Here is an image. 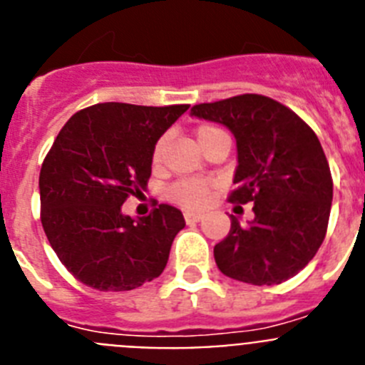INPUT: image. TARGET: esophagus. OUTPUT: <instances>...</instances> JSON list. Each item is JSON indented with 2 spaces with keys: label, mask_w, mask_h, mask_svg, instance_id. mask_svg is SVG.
<instances>
[{
  "label": "esophagus",
  "mask_w": 365,
  "mask_h": 365,
  "mask_svg": "<svg viewBox=\"0 0 365 365\" xmlns=\"http://www.w3.org/2000/svg\"><path fill=\"white\" fill-rule=\"evenodd\" d=\"M202 219V214L199 212H185V221L186 222H197Z\"/></svg>",
  "instance_id": "34e87169"
}]
</instances>
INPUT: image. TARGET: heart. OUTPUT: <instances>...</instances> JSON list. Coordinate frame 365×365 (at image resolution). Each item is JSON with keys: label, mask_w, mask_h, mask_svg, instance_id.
I'll return each mask as SVG.
<instances>
[{"label": "heart", "mask_w": 365, "mask_h": 365, "mask_svg": "<svg viewBox=\"0 0 365 365\" xmlns=\"http://www.w3.org/2000/svg\"><path fill=\"white\" fill-rule=\"evenodd\" d=\"M221 135L227 133L214 124H202L199 125L197 131H195L197 143L201 144L202 150H205L214 138L221 137ZM164 146H166V138L164 137L159 138L157 144L153 146L151 163H153L155 166H159V164L163 163ZM210 188L212 185L208 180L182 179L173 182V185L168 188V197L172 199L173 202H179V205L186 206V208H201V206H205L206 202H208V199H210Z\"/></svg>", "instance_id": "obj_1"}]
</instances>
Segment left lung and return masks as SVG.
<instances>
[{"label": "left lung", "mask_w": 365, "mask_h": 365, "mask_svg": "<svg viewBox=\"0 0 365 365\" xmlns=\"http://www.w3.org/2000/svg\"><path fill=\"white\" fill-rule=\"evenodd\" d=\"M193 117L227 125L237 146L228 201L254 202V219L214 247L225 276L250 285H278L318 252L327 232L333 179L314 131L294 111L263 95H240L192 108Z\"/></svg>", "instance_id": "left-lung-1"}]
</instances>
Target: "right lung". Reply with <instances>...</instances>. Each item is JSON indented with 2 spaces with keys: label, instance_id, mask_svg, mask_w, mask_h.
<instances>
[{
  "label": "right lung",
  "instance_id": "1",
  "mask_svg": "<svg viewBox=\"0 0 365 365\" xmlns=\"http://www.w3.org/2000/svg\"><path fill=\"white\" fill-rule=\"evenodd\" d=\"M190 106L95 104L74 113L41 164V225L66 269L96 291H131L159 278L185 217L159 205L122 214L146 190L151 153Z\"/></svg>",
  "mask_w": 365,
  "mask_h": 365
}]
</instances>
